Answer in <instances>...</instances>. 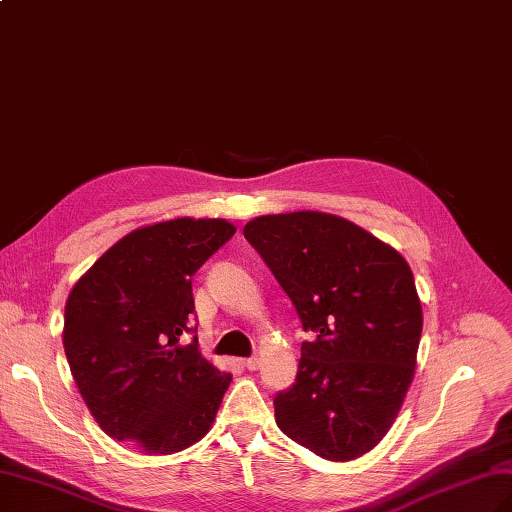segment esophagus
<instances>
[{
	"label": "esophagus",
	"mask_w": 512,
	"mask_h": 512,
	"mask_svg": "<svg viewBox=\"0 0 512 512\" xmlns=\"http://www.w3.org/2000/svg\"><path fill=\"white\" fill-rule=\"evenodd\" d=\"M242 365H244V368L246 370H257L259 368V359L257 357H248V359H242Z\"/></svg>",
	"instance_id": "34e87169"
}]
</instances>
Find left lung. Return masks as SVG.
Masks as SVG:
<instances>
[{
    "mask_svg": "<svg viewBox=\"0 0 512 512\" xmlns=\"http://www.w3.org/2000/svg\"><path fill=\"white\" fill-rule=\"evenodd\" d=\"M244 238L313 333L296 383L274 398V419L326 461L363 456L387 435L415 374L424 318L409 264L324 212L259 216Z\"/></svg>",
    "mask_w": 512,
    "mask_h": 512,
    "instance_id": "1",
    "label": "left lung"
}]
</instances>
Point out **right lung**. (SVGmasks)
Segmentation results:
<instances>
[{"label": "right lung", "mask_w": 512, "mask_h": 512, "mask_svg": "<svg viewBox=\"0 0 512 512\" xmlns=\"http://www.w3.org/2000/svg\"><path fill=\"white\" fill-rule=\"evenodd\" d=\"M235 227L175 218L127 233L73 285L62 344L101 430L147 454H173L214 424L231 374L199 350L192 277Z\"/></svg>", "instance_id": "1"}]
</instances>
